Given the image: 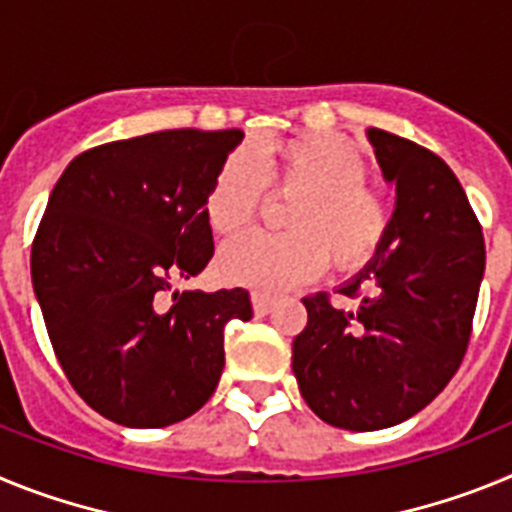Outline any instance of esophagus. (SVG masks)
<instances>
[{"mask_svg":"<svg viewBox=\"0 0 512 512\" xmlns=\"http://www.w3.org/2000/svg\"><path fill=\"white\" fill-rule=\"evenodd\" d=\"M251 302L256 315H269L274 310V295H269V292H253Z\"/></svg>","mask_w":512,"mask_h":512,"instance_id":"1","label":"esophagus"}]
</instances>
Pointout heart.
Instances as JSON below:
<instances>
[{
    "mask_svg": "<svg viewBox=\"0 0 512 512\" xmlns=\"http://www.w3.org/2000/svg\"><path fill=\"white\" fill-rule=\"evenodd\" d=\"M364 156L343 138L295 135L251 146L225 158L205 197V215L217 235L251 228L271 197H292L284 210L287 233L243 235L220 253L228 279L277 289L318 277L333 264L359 269L382 248L392 212L384 194L366 182Z\"/></svg>",
    "mask_w": 512,
    "mask_h": 512,
    "instance_id": "1",
    "label": "heart"
}]
</instances>
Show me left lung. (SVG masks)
<instances>
[{
  "mask_svg": "<svg viewBox=\"0 0 512 512\" xmlns=\"http://www.w3.org/2000/svg\"><path fill=\"white\" fill-rule=\"evenodd\" d=\"M387 182L397 184L390 233L341 295L302 300L307 325L292 369L310 410L346 431L413 418L449 384L467 354L485 274L482 225L454 171L436 153L387 130H366Z\"/></svg>",
  "mask_w": 512,
  "mask_h": 512,
  "instance_id": "8db88e82",
  "label": "left lung"
}]
</instances>
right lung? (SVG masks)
I'll use <instances>...</instances> for the list:
<instances>
[{
    "instance_id": "1",
    "label": "right lung",
    "mask_w": 512,
    "mask_h": 512,
    "mask_svg": "<svg viewBox=\"0 0 512 512\" xmlns=\"http://www.w3.org/2000/svg\"><path fill=\"white\" fill-rule=\"evenodd\" d=\"M241 130H161L89 148L51 192L30 253L53 351L89 408L164 428L205 405L246 289H174L212 259L205 197Z\"/></svg>"
}]
</instances>
